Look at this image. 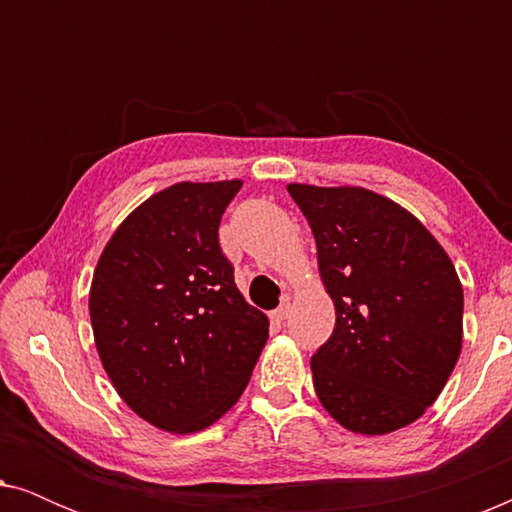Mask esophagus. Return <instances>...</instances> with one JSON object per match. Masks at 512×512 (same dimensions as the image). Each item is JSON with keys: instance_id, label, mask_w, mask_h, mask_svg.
<instances>
[{"instance_id": "1", "label": "esophagus", "mask_w": 512, "mask_h": 512, "mask_svg": "<svg viewBox=\"0 0 512 512\" xmlns=\"http://www.w3.org/2000/svg\"><path fill=\"white\" fill-rule=\"evenodd\" d=\"M289 314H291V305H289V303H284V305H279L277 310L270 314V319L275 321V324H284V321L289 319Z\"/></svg>"}]
</instances>
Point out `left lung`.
<instances>
[{
  "instance_id": "left-lung-1",
  "label": "left lung",
  "mask_w": 512,
  "mask_h": 512,
  "mask_svg": "<svg viewBox=\"0 0 512 512\" xmlns=\"http://www.w3.org/2000/svg\"><path fill=\"white\" fill-rule=\"evenodd\" d=\"M317 242L335 328L312 356L319 403L384 436L417 422L461 354L464 289L447 251L398 202L361 186L289 184Z\"/></svg>"
}]
</instances>
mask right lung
Instances as JSON below:
<instances>
[{
    "instance_id": "1",
    "label": "right lung",
    "mask_w": 512,
    "mask_h": 512,
    "mask_svg": "<svg viewBox=\"0 0 512 512\" xmlns=\"http://www.w3.org/2000/svg\"><path fill=\"white\" fill-rule=\"evenodd\" d=\"M242 179L179 181L109 237L88 310L102 368L128 408L188 436L247 389L270 321L235 286L219 223Z\"/></svg>"
}]
</instances>
